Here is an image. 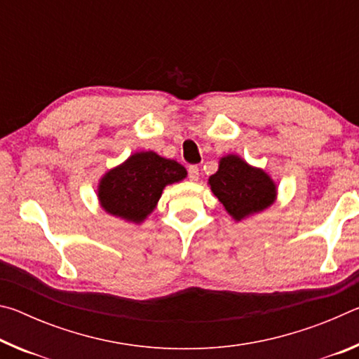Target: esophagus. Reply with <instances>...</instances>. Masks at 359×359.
Listing matches in <instances>:
<instances>
[{
  "label": "esophagus",
  "mask_w": 359,
  "mask_h": 359,
  "mask_svg": "<svg viewBox=\"0 0 359 359\" xmlns=\"http://www.w3.org/2000/svg\"><path fill=\"white\" fill-rule=\"evenodd\" d=\"M188 179H190L191 182H198V179H199V168L198 166L188 168Z\"/></svg>",
  "instance_id": "1"
}]
</instances>
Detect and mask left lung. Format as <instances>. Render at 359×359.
<instances>
[{
    "instance_id": "8db88e82",
    "label": "left lung",
    "mask_w": 359,
    "mask_h": 359,
    "mask_svg": "<svg viewBox=\"0 0 359 359\" xmlns=\"http://www.w3.org/2000/svg\"><path fill=\"white\" fill-rule=\"evenodd\" d=\"M212 193L234 222L269 209L277 199V184L263 168L248 165L234 154L218 160V171L208 180Z\"/></svg>"
}]
</instances>
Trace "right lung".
Instances as JSON below:
<instances>
[{
	"instance_id": "right-lung-1",
	"label": "right lung",
	"mask_w": 359,
	"mask_h": 359,
	"mask_svg": "<svg viewBox=\"0 0 359 359\" xmlns=\"http://www.w3.org/2000/svg\"><path fill=\"white\" fill-rule=\"evenodd\" d=\"M185 177L187 169L175 160L151 150L135 151L101 175L96 196L106 214L141 224L155 210L163 190Z\"/></svg>"
}]
</instances>
